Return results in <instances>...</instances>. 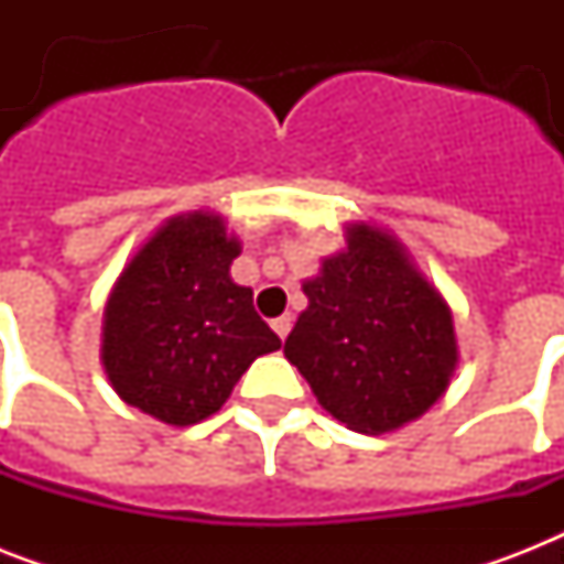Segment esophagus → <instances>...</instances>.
Instances as JSON below:
<instances>
[{"mask_svg": "<svg viewBox=\"0 0 564 564\" xmlns=\"http://www.w3.org/2000/svg\"><path fill=\"white\" fill-rule=\"evenodd\" d=\"M272 327H274V334L281 336V339H286V336H290V330H292V316H281V318H274V322H272Z\"/></svg>", "mask_w": 564, "mask_h": 564, "instance_id": "1", "label": "esophagus"}]
</instances>
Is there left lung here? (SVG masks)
Instances as JSON below:
<instances>
[{
  "instance_id": "1",
  "label": "left lung",
  "mask_w": 564,
  "mask_h": 564,
  "mask_svg": "<svg viewBox=\"0 0 564 564\" xmlns=\"http://www.w3.org/2000/svg\"><path fill=\"white\" fill-rule=\"evenodd\" d=\"M310 307L286 360L318 403L357 433H386L438 401L456 366L454 318L389 234L348 230V248L304 283Z\"/></svg>"
}]
</instances>
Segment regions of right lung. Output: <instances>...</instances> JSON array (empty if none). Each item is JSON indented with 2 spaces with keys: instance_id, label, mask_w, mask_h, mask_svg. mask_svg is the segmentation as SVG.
Segmentation results:
<instances>
[{
  "instance_id": "right-lung-1",
  "label": "right lung",
  "mask_w": 564,
  "mask_h": 564,
  "mask_svg": "<svg viewBox=\"0 0 564 564\" xmlns=\"http://www.w3.org/2000/svg\"><path fill=\"white\" fill-rule=\"evenodd\" d=\"M239 242L219 216L163 225L128 263L105 307L101 360L119 398L187 427L228 401L242 371L281 339L230 281Z\"/></svg>"
}]
</instances>
